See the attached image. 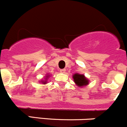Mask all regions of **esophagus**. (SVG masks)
I'll list each match as a JSON object with an SVG mask.
<instances>
[{"label":"esophagus","mask_w":127,"mask_h":127,"mask_svg":"<svg viewBox=\"0 0 127 127\" xmlns=\"http://www.w3.org/2000/svg\"><path fill=\"white\" fill-rule=\"evenodd\" d=\"M65 71H66V70L65 69V68L64 69H60V72L61 73H65Z\"/></svg>","instance_id":"esophagus-1"}]
</instances>
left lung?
I'll list each match as a JSON object with an SVG mask.
<instances>
[{
	"label": "left lung",
	"mask_w": 127,
	"mask_h": 127,
	"mask_svg": "<svg viewBox=\"0 0 127 127\" xmlns=\"http://www.w3.org/2000/svg\"><path fill=\"white\" fill-rule=\"evenodd\" d=\"M72 78L75 84L79 88H84L89 84V80L83 74L75 73L73 74Z\"/></svg>",
	"instance_id": "1"
}]
</instances>
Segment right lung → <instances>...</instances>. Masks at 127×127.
<instances>
[{
    "label": "right lung",
    "mask_w": 127,
    "mask_h": 127,
    "mask_svg": "<svg viewBox=\"0 0 127 127\" xmlns=\"http://www.w3.org/2000/svg\"><path fill=\"white\" fill-rule=\"evenodd\" d=\"M50 74H46V75H45V77H44V79H41L40 80V81H39L40 83H41L42 84H47L48 82V79H49V77H50Z\"/></svg>",
    "instance_id": "1"
}]
</instances>
